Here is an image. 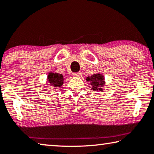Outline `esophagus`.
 <instances>
[{
    "instance_id": "34e87169",
    "label": "esophagus",
    "mask_w": 154,
    "mask_h": 154,
    "mask_svg": "<svg viewBox=\"0 0 154 154\" xmlns=\"http://www.w3.org/2000/svg\"><path fill=\"white\" fill-rule=\"evenodd\" d=\"M73 76H75V77H81L82 75V72H76V73H73Z\"/></svg>"
}]
</instances>
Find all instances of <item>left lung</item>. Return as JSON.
<instances>
[{
	"instance_id": "left-lung-1",
	"label": "left lung",
	"mask_w": 154,
	"mask_h": 154,
	"mask_svg": "<svg viewBox=\"0 0 154 154\" xmlns=\"http://www.w3.org/2000/svg\"><path fill=\"white\" fill-rule=\"evenodd\" d=\"M87 81L90 82L92 90L94 91H100L103 92V88L106 84L105 79L102 73H97L93 74L91 76L87 77Z\"/></svg>"
}]
</instances>
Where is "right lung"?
<instances>
[{"label":"right lung","instance_id":"add662e5","mask_svg":"<svg viewBox=\"0 0 154 154\" xmlns=\"http://www.w3.org/2000/svg\"><path fill=\"white\" fill-rule=\"evenodd\" d=\"M49 85L52 86L53 88H57L61 87L64 83V77L61 73L49 72L47 75V82Z\"/></svg>","mask_w":154,"mask_h":154}]
</instances>
